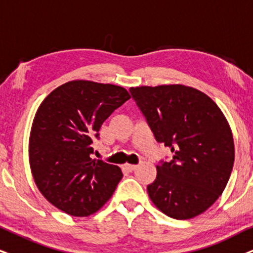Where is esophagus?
I'll use <instances>...</instances> for the list:
<instances>
[{
  "mask_svg": "<svg viewBox=\"0 0 253 253\" xmlns=\"http://www.w3.org/2000/svg\"><path fill=\"white\" fill-rule=\"evenodd\" d=\"M125 167L127 168V170L134 171V170H135V169L137 168V166H136V165H128V164H127L126 166H125Z\"/></svg>",
  "mask_w": 253,
  "mask_h": 253,
  "instance_id": "esophagus-1",
  "label": "esophagus"
}]
</instances>
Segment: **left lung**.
<instances>
[{
  "label": "left lung",
  "mask_w": 253,
  "mask_h": 253,
  "mask_svg": "<svg viewBox=\"0 0 253 253\" xmlns=\"http://www.w3.org/2000/svg\"><path fill=\"white\" fill-rule=\"evenodd\" d=\"M154 133L172 159L156 166L149 198L165 215L194 218L222 195L235 161L228 120L211 98L181 84L129 88Z\"/></svg>",
  "instance_id": "obj_1"
}]
</instances>
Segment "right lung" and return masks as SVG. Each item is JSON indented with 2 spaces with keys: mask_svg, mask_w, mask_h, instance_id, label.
<instances>
[{
  "mask_svg": "<svg viewBox=\"0 0 253 253\" xmlns=\"http://www.w3.org/2000/svg\"><path fill=\"white\" fill-rule=\"evenodd\" d=\"M129 98L121 86L72 81L42 101L29 137V162L38 190L52 206L86 217L110 200L123 172L92 159L91 145L104 121Z\"/></svg>",
  "mask_w": 253,
  "mask_h": 253,
  "instance_id": "obj_1",
  "label": "right lung"
}]
</instances>
